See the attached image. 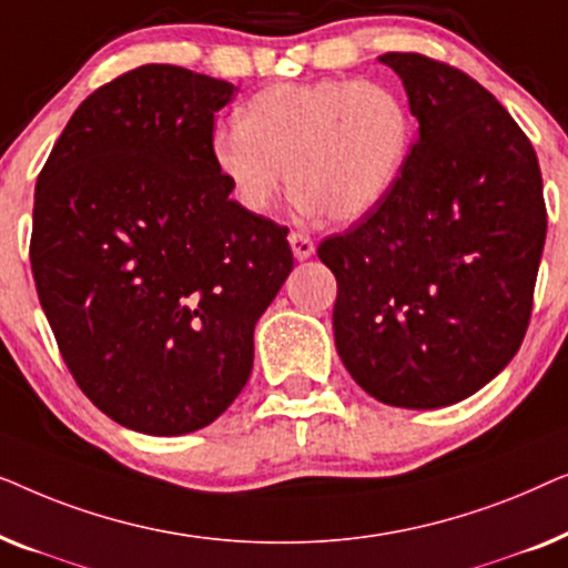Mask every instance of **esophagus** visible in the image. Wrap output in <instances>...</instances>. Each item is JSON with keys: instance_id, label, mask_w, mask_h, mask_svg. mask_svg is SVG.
I'll return each instance as SVG.
<instances>
[{"instance_id": "34e87169", "label": "esophagus", "mask_w": 568, "mask_h": 568, "mask_svg": "<svg viewBox=\"0 0 568 568\" xmlns=\"http://www.w3.org/2000/svg\"><path fill=\"white\" fill-rule=\"evenodd\" d=\"M290 245H292V253H294V258H297V261H305L315 253L313 237L305 235V232H292Z\"/></svg>"}]
</instances>
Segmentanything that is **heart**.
Returning a JSON list of instances; mask_svg holds the SVG:
<instances>
[{"mask_svg": "<svg viewBox=\"0 0 568 568\" xmlns=\"http://www.w3.org/2000/svg\"><path fill=\"white\" fill-rule=\"evenodd\" d=\"M237 123L216 131L212 160L245 212H271L290 178L302 212L341 224L390 196L414 134L398 92L362 80L274 84L240 108Z\"/></svg>", "mask_w": 568, "mask_h": 568, "instance_id": "1", "label": "heart"}]
</instances>
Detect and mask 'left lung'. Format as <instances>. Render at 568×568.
I'll list each match as a JSON object with an SVG mask.
<instances>
[{
  "instance_id": "8db88e82",
  "label": "left lung",
  "mask_w": 568,
  "mask_h": 568,
  "mask_svg": "<svg viewBox=\"0 0 568 568\" xmlns=\"http://www.w3.org/2000/svg\"><path fill=\"white\" fill-rule=\"evenodd\" d=\"M418 139L390 196L317 245L338 284L333 333L362 390L442 408L499 375L523 344L546 201L535 150L504 105L424 53L379 57Z\"/></svg>"
}]
</instances>
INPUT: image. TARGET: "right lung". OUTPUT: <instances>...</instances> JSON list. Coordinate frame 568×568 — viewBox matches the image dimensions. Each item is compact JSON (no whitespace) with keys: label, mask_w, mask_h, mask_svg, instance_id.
Instances as JSON below:
<instances>
[{"label":"right lung","mask_w":568,"mask_h":568,"mask_svg":"<svg viewBox=\"0 0 568 568\" xmlns=\"http://www.w3.org/2000/svg\"><path fill=\"white\" fill-rule=\"evenodd\" d=\"M235 84L144 64L77 108L36 183L30 266L80 390L126 429H204L243 390L294 266L286 227L230 199L214 113Z\"/></svg>","instance_id":"obj_1"}]
</instances>
